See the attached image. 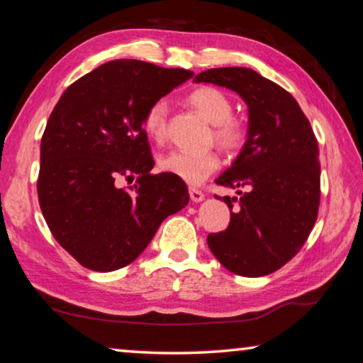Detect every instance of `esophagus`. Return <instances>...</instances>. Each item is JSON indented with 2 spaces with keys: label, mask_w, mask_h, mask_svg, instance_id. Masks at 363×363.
I'll use <instances>...</instances> for the list:
<instances>
[{
  "label": "esophagus",
  "mask_w": 363,
  "mask_h": 363,
  "mask_svg": "<svg viewBox=\"0 0 363 363\" xmlns=\"http://www.w3.org/2000/svg\"><path fill=\"white\" fill-rule=\"evenodd\" d=\"M189 195H190V200L195 201V203H199V201L205 200V194L201 192V190H199V189L190 187V189H189Z\"/></svg>",
  "instance_id": "obj_1"
}]
</instances>
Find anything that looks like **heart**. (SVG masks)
I'll return each instance as SVG.
<instances>
[{
	"instance_id": "obj_1",
	"label": "heart",
	"mask_w": 363,
	"mask_h": 363,
	"mask_svg": "<svg viewBox=\"0 0 363 363\" xmlns=\"http://www.w3.org/2000/svg\"><path fill=\"white\" fill-rule=\"evenodd\" d=\"M187 104L213 125L214 140L223 149L240 150L247 143V128L240 120L233 118V104L224 91L213 86H199L187 96ZM144 130L155 143H163L168 133V106L157 101L144 115ZM220 160L216 152H186L174 150L162 158L163 171L179 177L190 186H199L219 168Z\"/></svg>"
}]
</instances>
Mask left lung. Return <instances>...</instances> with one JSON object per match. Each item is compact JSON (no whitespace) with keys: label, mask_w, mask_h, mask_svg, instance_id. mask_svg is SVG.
<instances>
[{"label":"left lung","mask_w":363,"mask_h":363,"mask_svg":"<svg viewBox=\"0 0 363 363\" xmlns=\"http://www.w3.org/2000/svg\"><path fill=\"white\" fill-rule=\"evenodd\" d=\"M195 83L235 91L248 106V138L219 186L242 189L223 196L230 213L225 230L208 247L223 266L243 277L272 274L303 248L320 205V162L311 123L294 97L245 67L201 72Z\"/></svg>","instance_id":"left-lung-1"}]
</instances>
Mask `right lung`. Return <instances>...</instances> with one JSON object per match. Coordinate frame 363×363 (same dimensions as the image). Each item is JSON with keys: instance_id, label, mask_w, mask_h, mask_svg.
Returning a JSON list of instances; mask_svg holds the SVG:
<instances>
[{"instance_id": "obj_1", "label": "right lung", "mask_w": 363, "mask_h": 363, "mask_svg": "<svg viewBox=\"0 0 363 363\" xmlns=\"http://www.w3.org/2000/svg\"><path fill=\"white\" fill-rule=\"evenodd\" d=\"M194 77L143 60L107 62L70 84L41 138L38 200L49 230L83 267L112 272L189 203L186 182L152 174L144 115ZM137 184L118 188L123 179Z\"/></svg>"}]
</instances>
